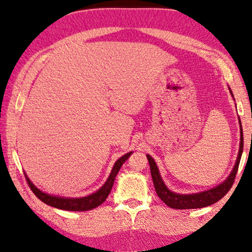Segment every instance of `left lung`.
Returning <instances> with one entry per match:
<instances>
[{
  "label": "left lung",
  "mask_w": 252,
  "mask_h": 252,
  "mask_svg": "<svg viewBox=\"0 0 252 252\" xmlns=\"http://www.w3.org/2000/svg\"><path fill=\"white\" fill-rule=\"evenodd\" d=\"M230 94L233 96V93L230 92ZM240 127H241V137H240V150L239 155H237L236 163L234 165L233 171L230 172L228 178L226 179L222 184L217 186V187L209 189V190L196 192V194H178V192L171 191L170 189L166 187V185L164 184L163 179H161L159 171H158V167L155 160L151 158V156L147 155L148 161H149L150 165V171H151V177H153L155 190H156L158 197H159L161 201H163L167 206H170L172 209H180V210H186V209H201L205 208V206L215 204L221 199L223 196H225L227 192L229 191V189L232 188L234 184V180H235L237 168H239V164L241 160V156H242L243 151V132H242V125H241V120L239 118Z\"/></svg>",
  "instance_id": "left-lung-1"
}]
</instances>
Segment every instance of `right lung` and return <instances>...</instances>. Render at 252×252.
I'll return each instance as SVG.
<instances>
[{"label":"right lung","mask_w":252,"mask_h":252,"mask_svg":"<svg viewBox=\"0 0 252 252\" xmlns=\"http://www.w3.org/2000/svg\"><path fill=\"white\" fill-rule=\"evenodd\" d=\"M130 155H132V151L128 154L124 155L123 157H120L118 160L115 163V166H113L111 173H110L108 180L105 181V184L102 186L101 188L98 189L97 191L94 192V194L86 196V197H79V198H70V197H60V196H53L49 194H46V192L41 191L40 189H37L35 186L32 184V181L27 178L25 175L27 184H29L30 188L32 189L34 195L36 196L40 201H42L46 204L54 206L56 209L61 210H66V211H88V210L97 208L98 205H101L103 202L105 201L106 197H108L110 191H111L113 182H115V179L118 174V172L122 167V165L125 163Z\"/></svg>","instance_id":"add662e5"}]
</instances>
